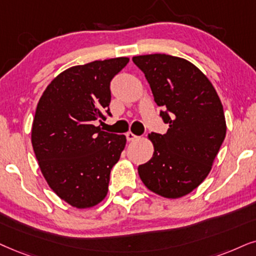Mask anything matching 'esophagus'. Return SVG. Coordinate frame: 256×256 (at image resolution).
I'll list each match as a JSON object with an SVG mask.
<instances>
[{
	"mask_svg": "<svg viewBox=\"0 0 256 256\" xmlns=\"http://www.w3.org/2000/svg\"><path fill=\"white\" fill-rule=\"evenodd\" d=\"M125 136H126V139H128V142L136 140V139H138V138H139L138 136H136L134 134H132V132H128V134H126Z\"/></svg>",
	"mask_w": 256,
	"mask_h": 256,
	"instance_id": "obj_1",
	"label": "esophagus"
}]
</instances>
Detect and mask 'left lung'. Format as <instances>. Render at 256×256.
<instances>
[{"label":"left lung","mask_w":256,"mask_h":256,"mask_svg":"<svg viewBox=\"0 0 256 256\" xmlns=\"http://www.w3.org/2000/svg\"><path fill=\"white\" fill-rule=\"evenodd\" d=\"M145 74L160 117L169 125L166 134L151 132L154 151L138 166L148 189L178 198L196 189L212 170L224 140L226 118L218 93L195 64L166 54L132 58Z\"/></svg>","instance_id":"8db88e82"}]
</instances>
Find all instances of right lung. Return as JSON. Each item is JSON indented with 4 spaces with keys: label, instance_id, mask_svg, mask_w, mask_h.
I'll return each mask as SVG.
<instances>
[{
    "label": "right lung",
    "instance_id": "add662e5",
    "mask_svg": "<svg viewBox=\"0 0 256 256\" xmlns=\"http://www.w3.org/2000/svg\"><path fill=\"white\" fill-rule=\"evenodd\" d=\"M128 58L96 60L64 70L41 96L32 144L50 189L79 209L108 195L110 174L126 144L124 134L102 131L93 122L110 112V84Z\"/></svg>",
    "mask_w": 256,
    "mask_h": 256
}]
</instances>
